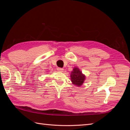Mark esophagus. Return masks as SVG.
<instances>
[{
    "label": "esophagus",
    "mask_w": 130,
    "mask_h": 130,
    "mask_svg": "<svg viewBox=\"0 0 130 130\" xmlns=\"http://www.w3.org/2000/svg\"><path fill=\"white\" fill-rule=\"evenodd\" d=\"M57 71L58 72H63V69L61 68H57Z\"/></svg>",
    "instance_id": "obj_1"
}]
</instances>
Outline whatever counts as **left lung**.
Segmentation results:
<instances>
[{"label": "left lung", "instance_id": "obj_1", "mask_svg": "<svg viewBox=\"0 0 130 130\" xmlns=\"http://www.w3.org/2000/svg\"><path fill=\"white\" fill-rule=\"evenodd\" d=\"M70 78L73 85L80 87L84 84L86 76L77 67H74L70 74Z\"/></svg>", "mask_w": 130, "mask_h": 130}]
</instances>
